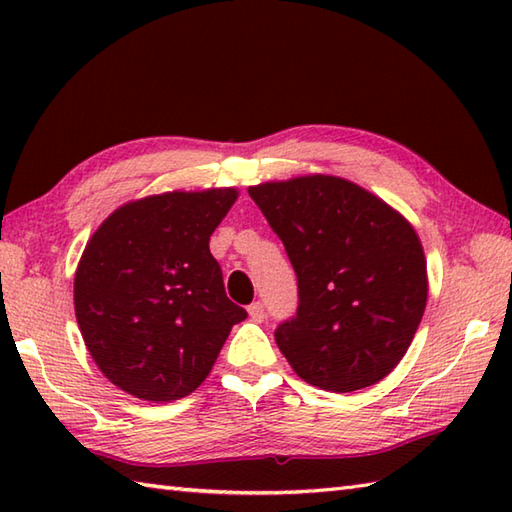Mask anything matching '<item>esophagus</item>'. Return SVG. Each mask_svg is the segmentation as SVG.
Instances as JSON below:
<instances>
[{
  "label": "esophagus",
  "mask_w": 512,
  "mask_h": 512,
  "mask_svg": "<svg viewBox=\"0 0 512 512\" xmlns=\"http://www.w3.org/2000/svg\"><path fill=\"white\" fill-rule=\"evenodd\" d=\"M248 314H250V319L253 321H264V317H266V312H264V303L262 301H253L248 306Z\"/></svg>",
  "instance_id": "obj_1"
}]
</instances>
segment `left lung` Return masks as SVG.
<instances>
[{"label": "left lung", "mask_w": 512, "mask_h": 512, "mask_svg": "<svg viewBox=\"0 0 512 512\" xmlns=\"http://www.w3.org/2000/svg\"><path fill=\"white\" fill-rule=\"evenodd\" d=\"M248 195L297 273V314L275 330L281 354L325 391L376 385L409 350L427 306V262L413 226L334 176L264 182Z\"/></svg>", "instance_id": "1"}]
</instances>
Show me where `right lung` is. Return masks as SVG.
I'll return each instance as SVG.
<instances>
[{
    "mask_svg": "<svg viewBox=\"0 0 512 512\" xmlns=\"http://www.w3.org/2000/svg\"><path fill=\"white\" fill-rule=\"evenodd\" d=\"M237 189L129 202L96 228L74 275V312L101 372L151 402L189 396L246 310L209 250Z\"/></svg>",
    "mask_w": 512,
    "mask_h": 512,
    "instance_id": "obj_1",
    "label": "right lung"
}]
</instances>
